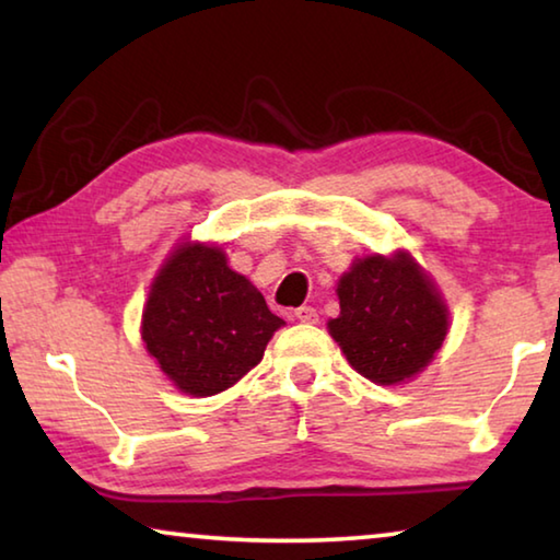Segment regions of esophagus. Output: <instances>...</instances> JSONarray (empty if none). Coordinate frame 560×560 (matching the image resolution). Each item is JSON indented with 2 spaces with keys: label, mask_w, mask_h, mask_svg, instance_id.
<instances>
[{
  "label": "esophagus",
  "mask_w": 560,
  "mask_h": 560,
  "mask_svg": "<svg viewBox=\"0 0 560 560\" xmlns=\"http://www.w3.org/2000/svg\"><path fill=\"white\" fill-rule=\"evenodd\" d=\"M293 318L301 320V324H316V320H318V314H316V308H311V306H301V308L293 311Z\"/></svg>",
  "instance_id": "34e87169"
}]
</instances>
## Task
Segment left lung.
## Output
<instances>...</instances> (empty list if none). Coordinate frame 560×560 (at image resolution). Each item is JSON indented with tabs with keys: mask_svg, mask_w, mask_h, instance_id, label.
<instances>
[{
	"mask_svg": "<svg viewBox=\"0 0 560 560\" xmlns=\"http://www.w3.org/2000/svg\"><path fill=\"white\" fill-rule=\"evenodd\" d=\"M336 291L340 314L328 320V334L368 381L400 385L422 373L442 348L450 311L407 252L355 259Z\"/></svg>",
	"mask_w": 560,
	"mask_h": 560,
	"instance_id": "obj_1",
	"label": "left lung"
}]
</instances>
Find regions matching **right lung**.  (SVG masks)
I'll use <instances>...</instances> for the list:
<instances>
[{
    "mask_svg": "<svg viewBox=\"0 0 560 560\" xmlns=\"http://www.w3.org/2000/svg\"><path fill=\"white\" fill-rule=\"evenodd\" d=\"M281 326L252 281L230 269L222 246L185 242L150 287L143 343L177 390L210 397L259 365Z\"/></svg>",
    "mask_w": 560,
    "mask_h": 560,
    "instance_id": "add662e5",
    "label": "right lung"
}]
</instances>
